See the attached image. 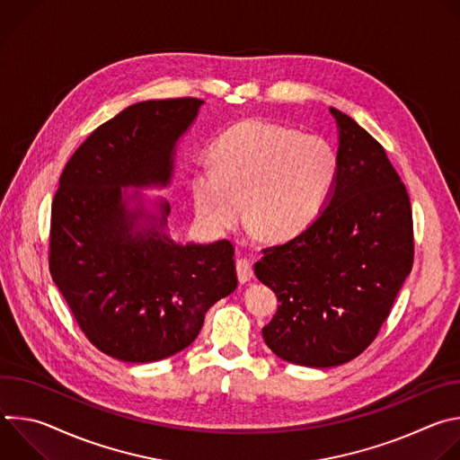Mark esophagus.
Returning <instances> with one entry per match:
<instances>
[{"label": "esophagus", "instance_id": "1", "mask_svg": "<svg viewBox=\"0 0 460 460\" xmlns=\"http://www.w3.org/2000/svg\"><path fill=\"white\" fill-rule=\"evenodd\" d=\"M236 275H238L240 284H245V282H249L254 277L252 266H251L249 260H245V258H238L236 260Z\"/></svg>", "mask_w": 460, "mask_h": 460}]
</instances>
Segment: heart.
<instances>
[{
  "label": "heart",
  "instance_id": "b5f03b06",
  "mask_svg": "<svg viewBox=\"0 0 460 460\" xmlns=\"http://www.w3.org/2000/svg\"><path fill=\"white\" fill-rule=\"evenodd\" d=\"M211 165L190 174L194 217L211 233L233 229L243 202L270 240H289L322 213L339 176L335 147L296 128L243 119L211 149Z\"/></svg>",
  "mask_w": 460,
  "mask_h": 460
}]
</instances>
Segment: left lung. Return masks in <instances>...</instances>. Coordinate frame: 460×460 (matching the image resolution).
<instances>
[{
    "label": "left lung",
    "mask_w": 460,
    "mask_h": 460,
    "mask_svg": "<svg viewBox=\"0 0 460 460\" xmlns=\"http://www.w3.org/2000/svg\"><path fill=\"white\" fill-rule=\"evenodd\" d=\"M339 127V176L322 213L286 243L266 247L254 275L277 293L261 330L280 358L333 367L378 335L413 268L410 196L384 147L348 114Z\"/></svg>",
    "instance_id": "obj_1"
}]
</instances>
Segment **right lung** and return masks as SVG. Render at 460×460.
Wrapping results in <instances>:
<instances>
[{"label": "right lung", "instance_id": "add662e5", "mask_svg": "<svg viewBox=\"0 0 460 460\" xmlns=\"http://www.w3.org/2000/svg\"><path fill=\"white\" fill-rule=\"evenodd\" d=\"M204 102L149 100L93 130L59 176L50 211L49 268L80 330L102 353L156 362L199 337L208 309L236 289L229 240L176 243L167 202L147 215L140 192L165 187L174 147ZM139 206L128 210V200Z\"/></svg>", "mask_w": 460, "mask_h": 460}]
</instances>
